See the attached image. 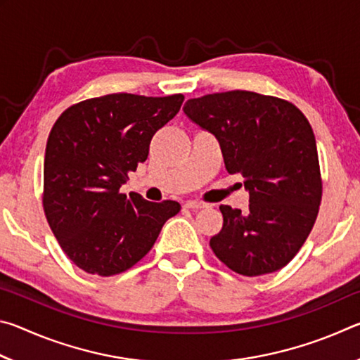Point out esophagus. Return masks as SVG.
I'll return each mask as SVG.
<instances>
[{
	"instance_id": "obj_1",
	"label": "esophagus",
	"mask_w": 360,
	"mask_h": 360,
	"mask_svg": "<svg viewBox=\"0 0 360 360\" xmlns=\"http://www.w3.org/2000/svg\"><path fill=\"white\" fill-rule=\"evenodd\" d=\"M206 206H208V205L202 203V202H195V200L186 203V208H188V210H202V208H206Z\"/></svg>"
}]
</instances>
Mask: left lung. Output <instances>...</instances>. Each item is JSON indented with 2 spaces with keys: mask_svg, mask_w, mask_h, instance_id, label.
<instances>
[{
  "mask_svg": "<svg viewBox=\"0 0 360 360\" xmlns=\"http://www.w3.org/2000/svg\"><path fill=\"white\" fill-rule=\"evenodd\" d=\"M184 114L221 144L225 168L241 174L249 210L221 205L217 259L245 276L281 270L318 217L322 182L311 125L298 108L248 90L187 100Z\"/></svg>",
  "mask_w": 360,
  "mask_h": 360,
  "instance_id": "obj_1",
  "label": "left lung"
}]
</instances>
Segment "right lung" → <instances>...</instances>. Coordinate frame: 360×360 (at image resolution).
<instances>
[{
	"label": "right lung",
	"mask_w": 360,
	"mask_h": 360,
	"mask_svg": "<svg viewBox=\"0 0 360 360\" xmlns=\"http://www.w3.org/2000/svg\"><path fill=\"white\" fill-rule=\"evenodd\" d=\"M184 95L112 94L60 115L44 157V212L65 254L81 270L112 276L154 246L181 205L154 203L120 187L146 162L157 130L179 112Z\"/></svg>",
	"instance_id": "add662e5"
}]
</instances>
